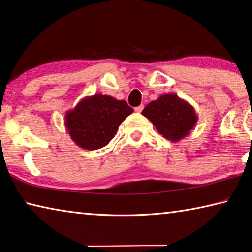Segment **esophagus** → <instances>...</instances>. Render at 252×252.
Returning a JSON list of instances; mask_svg holds the SVG:
<instances>
[{
  "mask_svg": "<svg viewBox=\"0 0 252 252\" xmlns=\"http://www.w3.org/2000/svg\"><path fill=\"white\" fill-rule=\"evenodd\" d=\"M143 108H144V106H143V104H141V106H138V107L135 108V111H136V113H142Z\"/></svg>",
  "mask_w": 252,
  "mask_h": 252,
  "instance_id": "esophagus-1",
  "label": "esophagus"
}]
</instances>
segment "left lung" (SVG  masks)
<instances>
[{
    "label": "left lung",
    "mask_w": 252,
    "mask_h": 252,
    "mask_svg": "<svg viewBox=\"0 0 252 252\" xmlns=\"http://www.w3.org/2000/svg\"><path fill=\"white\" fill-rule=\"evenodd\" d=\"M162 136L178 142L187 136L198 121L190 103L176 94H161L142 111Z\"/></svg>",
    "instance_id": "1"
}]
</instances>
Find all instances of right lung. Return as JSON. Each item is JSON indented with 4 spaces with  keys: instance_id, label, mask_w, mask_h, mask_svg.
<instances>
[{
    "instance_id": "1",
    "label": "right lung",
    "mask_w": 252,
    "mask_h": 252,
    "mask_svg": "<svg viewBox=\"0 0 252 252\" xmlns=\"http://www.w3.org/2000/svg\"><path fill=\"white\" fill-rule=\"evenodd\" d=\"M133 111L124 100L95 94L83 98L65 114V128L81 149L98 150L115 137L119 125Z\"/></svg>"
}]
</instances>
